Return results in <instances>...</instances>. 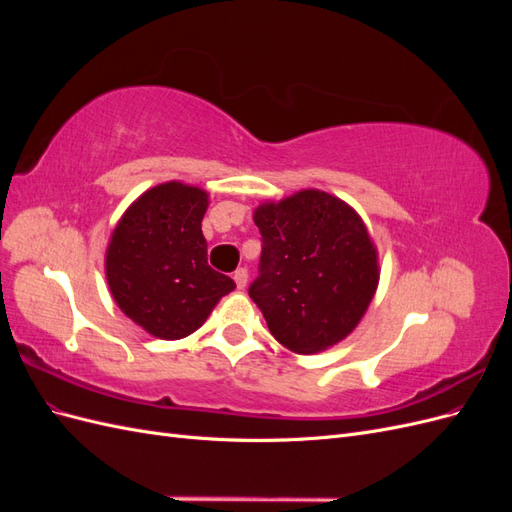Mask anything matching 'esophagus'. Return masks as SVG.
<instances>
[{"instance_id": "1", "label": "esophagus", "mask_w": 512, "mask_h": 512, "mask_svg": "<svg viewBox=\"0 0 512 512\" xmlns=\"http://www.w3.org/2000/svg\"><path fill=\"white\" fill-rule=\"evenodd\" d=\"M232 280L237 282L239 290H245V286H247V269H237L235 275H232Z\"/></svg>"}]
</instances>
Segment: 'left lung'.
<instances>
[{"instance_id":"left-lung-1","label":"left lung","mask_w":512,"mask_h":512,"mask_svg":"<svg viewBox=\"0 0 512 512\" xmlns=\"http://www.w3.org/2000/svg\"><path fill=\"white\" fill-rule=\"evenodd\" d=\"M262 235L260 277L250 297L271 335L297 354L346 339L380 282L376 243L342 198L299 190L254 209Z\"/></svg>"}]
</instances>
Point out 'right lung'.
<instances>
[{
    "instance_id": "obj_1",
    "label": "right lung",
    "mask_w": 512,
    "mask_h": 512,
    "mask_svg": "<svg viewBox=\"0 0 512 512\" xmlns=\"http://www.w3.org/2000/svg\"><path fill=\"white\" fill-rule=\"evenodd\" d=\"M207 207L209 194L196 185H153L123 211L106 245L104 273L115 303L158 339L188 337L235 290L207 262Z\"/></svg>"
}]
</instances>
